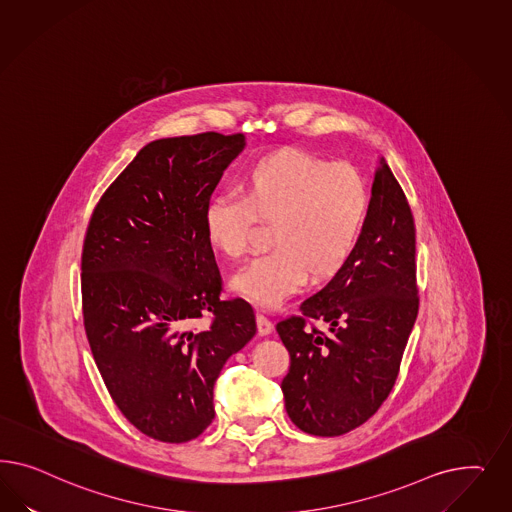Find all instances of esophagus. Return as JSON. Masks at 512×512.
Listing matches in <instances>:
<instances>
[{"label":"esophagus","instance_id":"obj_1","mask_svg":"<svg viewBox=\"0 0 512 512\" xmlns=\"http://www.w3.org/2000/svg\"><path fill=\"white\" fill-rule=\"evenodd\" d=\"M272 328H274V323L270 321V317L264 315L263 311H259L257 313V330H259V334L261 336H268L272 332Z\"/></svg>","mask_w":512,"mask_h":512}]
</instances>
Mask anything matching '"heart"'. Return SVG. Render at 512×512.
<instances>
[{
  "label": "heart",
  "instance_id": "obj_1",
  "mask_svg": "<svg viewBox=\"0 0 512 512\" xmlns=\"http://www.w3.org/2000/svg\"><path fill=\"white\" fill-rule=\"evenodd\" d=\"M370 210V189L349 163H328L302 150H278L244 172L242 195L206 202L204 234L212 248L242 259L259 221H270L274 248L255 257L233 279L236 293L276 308L310 274L334 278L355 255Z\"/></svg>",
  "mask_w": 512,
  "mask_h": 512
}]
</instances>
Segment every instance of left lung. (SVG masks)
Returning <instances> with one entry per match:
<instances>
[{
    "label": "left lung",
    "instance_id": "left-lung-1",
    "mask_svg": "<svg viewBox=\"0 0 512 512\" xmlns=\"http://www.w3.org/2000/svg\"><path fill=\"white\" fill-rule=\"evenodd\" d=\"M415 253L411 206L381 159L355 255L300 304V315L276 326L291 355L281 381L285 409L302 432L347 434L387 400L419 313Z\"/></svg>",
    "mask_w": 512,
    "mask_h": 512
}]
</instances>
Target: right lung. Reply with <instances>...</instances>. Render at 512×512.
I'll return each mask as SVG.
<instances>
[{
	"label": "right lung",
	"instance_id": "obj_1",
	"mask_svg": "<svg viewBox=\"0 0 512 512\" xmlns=\"http://www.w3.org/2000/svg\"><path fill=\"white\" fill-rule=\"evenodd\" d=\"M244 135L146 144L93 208L82 248V315L95 364L142 434L186 443L214 420V383L255 332L223 279L202 212ZM202 318L209 325L199 327Z\"/></svg>",
	"mask_w": 512,
	"mask_h": 512
}]
</instances>
